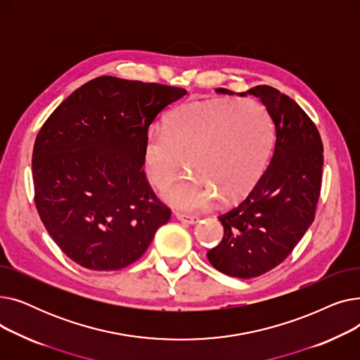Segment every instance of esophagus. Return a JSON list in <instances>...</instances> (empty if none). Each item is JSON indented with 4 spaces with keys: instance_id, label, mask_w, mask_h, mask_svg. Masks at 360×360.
Instances as JSON below:
<instances>
[{
    "instance_id": "obj_1",
    "label": "esophagus",
    "mask_w": 360,
    "mask_h": 360,
    "mask_svg": "<svg viewBox=\"0 0 360 360\" xmlns=\"http://www.w3.org/2000/svg\"><path fill=\"white\" fill-rule=\"evenodd\" d=\"M176 219L182 223H188V224H195L200 217L198 216H190V214H182V213H176Z\"/></svg>"
}]
</instances>
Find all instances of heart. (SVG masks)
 I'll list each match as a JSON object with an SVG mask.
<instances>
[{
	"label": "heart",
	"instance_id": "obj_1",
	"mask_svg": "<svg viewBox=\"0 0 360 360\" xmlns=\"http://www.w3.org/2000/svg\"><path fill=\"white\" fill-rule=\"evenodd\" d=\"M273 144L267 109L254 99H194L167 117L163 132H150L143 147L146 174L159 191L178 179L184 160L191 176L166 201L181 210H200L214 197L240 200L266 170Z\"/></svg>",
	"mask_w": 360,
	"mask_h": 360
}]
</instances>
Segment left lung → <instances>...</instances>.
Returning a JSON list of instances; mask_svg holds the SVG:
<instances>
[{"instance_id": "1", "label": "left lung", "mask_w": 360, "mask_h": 360, "mask_svg": "<svg viewBox=\"0 0 360 360\" xmlns=\"http://www.w3.org/2000/svg\"><path fill=\"white\" fill-rule=\"evenodd\" d=\"M247 94L267 108L276 129L274 151L248 197L219 216L224 235L207 252L216 270L239 278L273 270L305 235L315 217L324 163L319 132L293 99L270 86H255L239 96Z\"/></svg>"}]
</instances>
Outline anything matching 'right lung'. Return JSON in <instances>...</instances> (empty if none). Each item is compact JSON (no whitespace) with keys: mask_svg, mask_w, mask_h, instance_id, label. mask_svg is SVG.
I'll use <instances>...</instances> for the list:
<instances>
[{"mask_svg":"<svg viewBox=\"0 0 360 360\" xmlns=\"http://www.w3.org/2000/svg\"><path fill=\"white\" fill-rule=\"evenodd\" d=\"M185 94L181 87L103 75L74 90L37 132L36 209L79 266H129L170 219L146 178L143 147L150 124Z\"/></svg>","mask_w":360,"mask_h":360,"instance_id":"add662e5","label":"right lung"}]
</instances>
